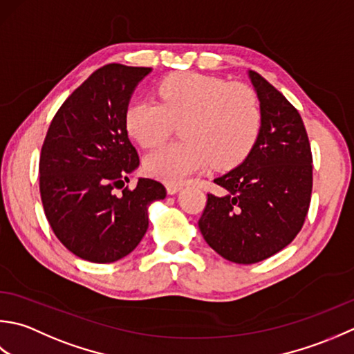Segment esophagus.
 <instances>
[{"mask_svg":"<svg viewBox=\"0 0 354 354\" xmlns=\"http://www.w3.org/2000/svg\"><path fill=\"white\" fill-rule=\"evenodd\" d=\"M180 189H182V185H178V183H168L167 185V191H168V194H171V196H174V194H177Z\"/></svg>","mask_w":354,"mask_h":354,"instance_id":"1","label":"esophagus"}]
</instances>
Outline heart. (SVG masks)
Wrapping results in <instances>:
<instances>
[{"mask_svg":"<svg viewBox=\"0 0 354 354\" xmlns=\"http://www.w3.org/2000/svg\"><path fill=\"white\" fill-rule=\"evenodd\" d=\"M160 102L140 99L127 110V129L142 147H156L183 124L185 142L168 143L145 156L149 176L178 183L206 168L229 169L255 147L263 114L258 96L248 85L194 71L174 73L158 85Z\"/></svg>","mask_w":354,"mask_h":354,"instance_id":"obj_1","label":"heart"}]
</instances>
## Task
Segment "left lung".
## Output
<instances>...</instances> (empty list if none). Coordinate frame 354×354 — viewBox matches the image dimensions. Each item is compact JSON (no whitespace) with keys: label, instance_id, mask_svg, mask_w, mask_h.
<instances>
[{"label":"left lung","instance_id":"8db88e82","mask_svg":"<svg viewBox=\"0 0 354 354\" xmlns=\"http://www.w3.org/2000/svg\"><path fill=\"white\" fill-rule=\"evenodd\" d=\"M263 114L249 156L214 178L225 189L207 194L200 232L218 255L254 264L275 255L298 235L312 196V151L299 113L257 71H248Z\"/></svg>","mask_w":354,"mask_h":354}]
</instances>
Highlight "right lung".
I'll list each match as a JSON object with an SVG mask.
<instances>
[{
  "instance_id": "obj_1",
  "label": "right lung",
  "mask_w": 354,
  "mask_h": 354,
  "mask_svg": "<svg viewBox=\"0 0 354 354\" xmlns=\"http://www.w3.org/2000/svg\"><path fill=\"white\" fill-rule=\"evenodd\" d=\"M147 67L108 64L57 110L39 158V191L55 235L71 254L114 263L142 241L148 206L167 197L160 182L140 177L128 189L139 156L128 139L127 110ZM122 189V193L117 189Z\"/></svg>"
}]
</instances>
